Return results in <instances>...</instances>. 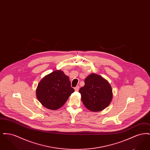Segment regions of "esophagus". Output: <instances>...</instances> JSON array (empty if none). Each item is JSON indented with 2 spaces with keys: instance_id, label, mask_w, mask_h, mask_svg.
Here are the masks:
<instances>
[{
  "instance_id": "obj_1",
  "label": "esophagus",
  "mask_w": 150,
  "mask_h": 150,
  "mask_svg": "<svg viewBox=\"0 0 150 150\" xmlns=\"http://www.w3.org/2000/svg\"><path fill=\"white\" fill-rule=\"evenodd\" d=\"M79 88H80V87H79V86H76L75 88H74V89H75V91H79Z\"/></svg>"
}]
</instances>
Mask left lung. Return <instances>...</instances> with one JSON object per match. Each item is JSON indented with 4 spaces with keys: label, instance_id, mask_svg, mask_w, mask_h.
<instances>
[{
    "label": "left lung",
    "instance_id": "left-lung-1",
    "mask_svg": "<svg viewBox=\"0 0 150 150\" xmlns=\"http://www.w3.org/2000/svg\"><path fill=\"white\" fill-rule=\"evenodd\" d=\"M84 82V86L79 91L84 106L93 112L100 111L108 107L113 97L112 89L108 81L92 73L86 78Z\"/></svg>",
    "mask_w": 150,
    "mask_h": 150
}]
</instances>
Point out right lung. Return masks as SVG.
I'll list each match as a JSON object with an SVG mask.
<instances>
[{
  "mask_svg": "<svg viewBox=\"0 0 150 150\" xmlns=\"http://www.w3.org/2000/svg\"><path fill=\"white\" fill-rule=\"evenodd\" d=\"M75 92L68 76L57 70L45 75L38 83L36 95L43 106L51 110L60 108Z\"/></svg>",
  "mask_w": 150,
  "mask_h": 150,
  "instance_id": "right-lung-1",
  "label": "right lung"
}]
</instances>
